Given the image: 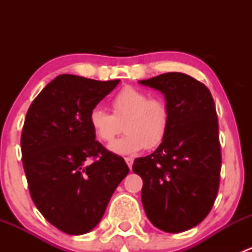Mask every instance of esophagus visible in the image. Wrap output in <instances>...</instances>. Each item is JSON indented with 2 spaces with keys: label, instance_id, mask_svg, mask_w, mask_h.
Masks as SVG:
<instances>
[{
  "label": "esophagus",
  "instance_id": "1",
  "mask_svg": "<svg viewBox=\"0 0 252 252\" xmlns=\"http://www.w3.org/2000/svg\"><path fill=\"white\" fill-rule=\"evenodd\" d=\"M126 164H128V167L129 168L131 169V167H133V162H134V158L133 157H126Z\"/></svg>",
  "mask_w": 252,
  "mask_h": 252
}]
</instances>
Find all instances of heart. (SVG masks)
Instances as JSON below:
<instances>
[{
  "label": "heart",
  "instance_id": "obj_1",
  "mask_svg": "<svg viewBox=\"0 0 252 252\" xmlns=\"http://www.w3.org/2000/svg\"><path fill=\"white\" fill-rule=\"evenodd\" d=\"M113 113L102 107L91 108L89 124L95 135L103 142H112L123 130L126 135L114 141L111 151L130 155L142 149H155L166 139L171 123V112L166 101L150 97L145 91L134 86H124L110 100Z\"/></svg>",
  "mask_w": 252,
  "mask_h": 252
}]
</instances>
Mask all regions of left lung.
<instances>
[{
	"label": "left lung",
	"instance_id": "8db88e82",
	"mask_svg": "<svg viewBox=\"0 0 252 252\" xmlns=\"http://www.w3.org/2000/svg\"><path fill=\"white\" fill-rule=\"evenodd\" d=\"M164 94L171 112L166 139L134 161L142 178L141 200L150 222L180 233L207 217L220 189V155L215 101L205 84L183 73L140 80Z\"/></svg>",
	"mask_w": 252,
	"mask_h": 252
}]
</instances>
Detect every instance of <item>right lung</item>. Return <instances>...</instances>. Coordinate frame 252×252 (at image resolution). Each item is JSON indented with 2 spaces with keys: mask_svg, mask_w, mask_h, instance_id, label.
<instances>
[{
  "mask_svg": "<svg viewBox=\"0 0 252 252\" xmlns=\"http://www.w3.org/2000/svg\"><path fill=\"white\" fill-rule=\"evenodd\" d=\"M118 83L61 74L35 97L25 116L20 147L30 196L65 234L95 228L129 173L121 156L95 140L89 124V112Z\"/></svg>",
  "mask_w": 252,
  "mask_h": 252,
  "instance_id": "obj_1",
  "label": "right lung"
}]
</instances>
